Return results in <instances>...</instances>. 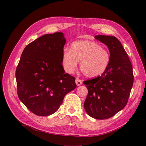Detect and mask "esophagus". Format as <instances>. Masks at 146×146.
<instances>
[{
	"mask_svg": "<svg viewBox=\"0 0 146 146\" xmlns=\"http://www.w3.org/2000/svg\"><path fill=\"white\" fill-rule=\"evenodd\" d=\"M76 85L77 86H80V85H81L82 84V82L79 78H76Z\"/></svg>",
	"mask_w": 146,
	"mask_h": 146,
	"instance_id": "34e87169",
	"label": "esophagus"
}]
</instances>
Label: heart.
Here are the masks:
<instances>
[{"label": "heart", "instance_id": "heart-1", "mask_svg": "<svg viewBox=\"0 0 146 146\" xmlns=\"http://www.w3.org/2000/svg\"><path fill=\"white\" fill-rule=\"evenodd\" d=\"M80 61V69L88 78H96L108 68L110 54L99 43L91 41H77L65 49L62 55V64L65 71L72 73Z\"/></svg>", "mask_w": 146, "mask_h": 146}]
</instances>
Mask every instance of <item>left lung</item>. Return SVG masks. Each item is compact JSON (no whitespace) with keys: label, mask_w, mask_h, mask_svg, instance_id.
<instances>
[{"label":"left lung","mask_w":146,"mask_h":146,"mask_svg":"<svg viewBox=\"0 0 146 146\" xmlns=\"http://www.w3.org/2000/svg\"><path fill=\"white\" fill-rule=\"evenodd\" d=\"M94 38L107 46L110 62L101 76L83 82L88 90L84 108L92 117L106 119L126 106L133 84V68L117 38L105 35H96Z\"/></svg>","instance_id":"1"}]
</instances>
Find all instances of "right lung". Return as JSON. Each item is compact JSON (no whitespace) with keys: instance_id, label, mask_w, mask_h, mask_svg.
I'll return each instance as SVG.
<instances>
[{"instance_id":"add662e5","label":"right lung","mask_w":146,"mask_h":146,"mask_svg":"<svg viewBox=\"0 0 146 146\" xmlns=\"http://www.w3.org/2000/svg\"><path fill=\"white\" fill-rule=\"evenodd\" d=\"M66 43L61 32L46 34L25 47L16 70L17 95L37 116L55 113L64 96L76 88V78L62 65Z\"/></svg>"}]
</instances>
